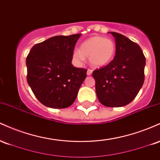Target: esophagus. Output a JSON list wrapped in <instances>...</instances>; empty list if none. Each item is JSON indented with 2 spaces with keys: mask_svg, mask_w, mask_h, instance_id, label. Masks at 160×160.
<instances>
[{
  "mask_svg": "<svg viewBox=\"0 0 160 160\" xmlns=\"http://www.w3.org/2000/svg\"><path fill=\"white\" fill-rule=\"evenodd\" d=\"M92 74V70L88 69L87 70V75H88V76H89V75H91Z\"/></svg>",
  "mask_w": 160,
  "mask_h": 160,
  "instance_id": "1",
  "label": "esophagus"
}]
</instances>
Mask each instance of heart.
Segmentation results:
<instances>
[{
    "mask_svg": "<svg viewBox=\"0 0 160 160\" xmlns=\"http://www.w3.org/2000/svg\"><path fill=\"white\" fill-rule=\"evenodd\" d=\"M116 49V44L112 40L100 36L92 37L80 45V50L74 49L73 58L76 62L81 64L85 60V57H87L92 67L102 68L113 59Z\"/></svg>",
    "mask_w": 160,
    "mask_h": 160,
    "instance_id": "heart-1",
    "label": "heart"
}]
</instances>
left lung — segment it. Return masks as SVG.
<instances>
[{"mask_svg": "<svg viewBox=\"0 0 160 160\" xmlns=\"http://www.w3.org/2000/svg\"><path fill=\"white\" fill-rule=\"evenodd\" d=\"M111 34L117 47L114 58L93 71L92 76L99 102L106 107L119 108L129 104L142 87L146 58L136 43L119 33Z\"/></svg>", "mask_w": 160, "mask_h": 160, "instance_id": "left-lung-1", "label": "left lung"}]
</instances>
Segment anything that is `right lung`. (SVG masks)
<instances>
[{
  "instance_id": "1",
  "label": "right lung",
  "mask_w": 160,
  "mask_h": 160,
  "mask_svg": "<svg viewBox=\"0 0 160 160\" xmlns=\"http://www.w3.org/2000/svg\"><path fill=\"white\" fill-rule=\"evenodd\" d=\"M80 35L52 37L34 45L28 55V83L38 101L47 107L71 106L86 78L87 70L71 64Z\"/></svg>"
}]
</instances>
